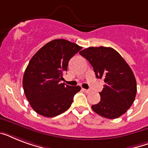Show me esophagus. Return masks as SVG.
<instances>
[{
	"label": "esophagus",
	"instance_id": "esophagus-1",
	"mask_svg": "<svg viewBox=\"0 0 148 148\" xmlns=\"http://www.w3.org/2000/svg\"><path fill=\"white\" fill-rule=\"evenodd\" d=\"M83 90L84 91L85 93H90V90H86V89H83Z\"/></svg>",
	"mask_w": 148,
	"mask_h": 148
}]
</instances>
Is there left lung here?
<instances>
[{
    "mask_svg": "<svg viewBox=\"0 0 148 148\" xmlns=\"http://www.w3.org/2000/svg\"><path fill=\"white\" fill-rule=\"evenodd\" d=\"M89 61L97 78L104 79L101 101L91 108L108 119L121 117L131 108L137 94L135 77L129 65L111 47H90L80 51Z\"/></svg>",
    "mask_w": 148,
    "mask_h": 148,
    "instance_id": "1",
    "label": "left lung"
}]
</instances>
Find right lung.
<instances>
[{"label": "right lung", "instance_id": "right-lung-1", "mask_svg": "<svg viewBox=\"0 0 148 148\" xmlns=\"http://www.w3.org/2000/svg\"><path fill=\"white\" fill-rule=\"evenodd\" d=\"M82 47L64 39L43 46L30 60L23 77V88L31 108L39 114L53 117L71 107L80 86L61 83L68 62Z\"/></svg>", "mask_w": 148, "mask_h": 148}]
</instances>
